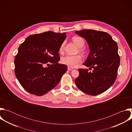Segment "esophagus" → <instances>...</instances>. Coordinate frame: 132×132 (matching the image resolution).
Here are the masks:
<instances>
[{"label":"esophagus","instance_id":"obj_1","mask_svg":"<svg viewBox=\"0 0 132 132\" xmlns=\"http://www.w3.org/2000/svg\"><path fill=\"white\" fill-rule=\"evenodd\" d=\"M72 69H73L72 68H70V67H68V70H70H70H72Z\"/></svg>","mask_w":132,"mask_h":132}]
</instances>
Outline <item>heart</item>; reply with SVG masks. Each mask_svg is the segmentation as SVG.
<instances>
[{"instance_id": "1", "label": "heart", "mask_w": 132, "mask_h": 132, "mask_svg": "<svg viewBox=\"0 0 132 132\" xmlns=\"http://www.w3.org/2000/svg\"><path fill=\"white\" fill-rule=\"evenodd\" d=\"M73 42L76 44L78 47H81L85 44L84 40L80 37L75 36L72 37ZM63 50V45H62L60 48V52H62ZM79 51L81 52H84V50L82 48H80ZM82 60V57L80 55H67L62 57L61 59V63L67 66L70 68H74L76 67L77 65L81 62Z\"/></svg>"}]
</instances>
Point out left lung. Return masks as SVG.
<instances>
[{"instance_id":"8db88e82","label":"left lung","mask_w":132,"mask_h":132,"mask_svg":"<svg viewBox=\"0 0 132 132\" xmlns=\"http://www.w3.org/2000/svg\"><path fill=\"white\" fill-rule=\"evenodd\" d=\"M75 33L88 43L90 52L83 64L92 70L78 69L79 75L75 84L89 95H100L116 80L120 62L117 43L105 32L85 29Z\"/></svg>"}]
</instances>
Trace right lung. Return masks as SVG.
<instances>
[{
  "instance_id": "right-lung-1",
  "label": "right lung",
  "mask_w": 132,
  "mask_h": 132,
  "mask_svg": "<svg viewBox=\"0 0 132 132\" xmlns=\"http://www.w3.org/2000/svg\"><path fill=\"white\" fill-rule=\"evenodd\" d=\"M66 34L52 31L32 34L19 47L14 61V72L29 93L44 95L58 85L67 70L65 65L58 63V52Z\"/></svg>"
}]
</instances>
